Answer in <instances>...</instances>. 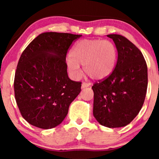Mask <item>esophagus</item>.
<instances>
[{"instance_id":"34e87169","label":"esophagus","mask_w":159,"mask_h":159,"mask_svg":"<svg viewBox=\"0 0 159 159\" xmlns=\"http://www.w3.org/2000/svg\"><path fill=\"white\" fill-rule=\"evenodd\" d=\"M90 85V83H86V82H82V89L83 88H88Z\"/></svg>"}]
</instances>
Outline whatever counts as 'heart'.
Segmentation results:
<instances>
[{
	"label": "heart",
	"instance_id": "obj_1",
	"mask_svg": "<svg viewBox=\"0 0 159 159\" xmlns=\"http://www.w3.org/2000/svg\"><path fill=\"white\" fill-rule=\"evenodd\" d=\"M116 60V48L111 41L94 39L76 43L67 58L66 64L69 73L75 79L82 76L81 64L84 65V70L89 77L101 80L111 75Z\"/></svg>",
	"mask_w": 159,
	"mask_h": 159
}]
</instances>
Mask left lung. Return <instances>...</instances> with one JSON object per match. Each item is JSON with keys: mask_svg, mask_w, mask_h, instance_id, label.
<instances>
[{"mask_svg": "<svg viewBox=\"0 0 159 159\" xmlns=\"http://www.w3.org/2000/svg\"><path fill=\"white\" fill-rule=\"evenodd\" d=\"M116 45L118 59L109 77L93 84V116L109 128L129 125L140 112L148 87V68L140 50L120 34H108Z\"/></svg>", "mask_w": 159, "mask_h": 159, "instance_id": "obj_1", "label": "left lung"}]
</instances>
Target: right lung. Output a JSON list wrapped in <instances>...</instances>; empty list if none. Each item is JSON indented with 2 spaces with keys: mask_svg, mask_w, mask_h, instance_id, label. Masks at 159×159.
<instances>
[{
  "mask_svg": "<svg viewBox=\"0 0 159 159\" xmlns=\"http://www.w3.org/2000/svg\"><path fill=\"white\" fill-rule=\"evenodd\" d=\"M81 34L44 32L21 53L14 78L15 98L23 118L41 129L59 125L81 91V82L69 79L66 56Z\"/></svg>",
  "mask_w": 159,
  "mask_h": 159,
  "instance_id": "add662e5",
  "label": "right lung"
}]
</instances>
